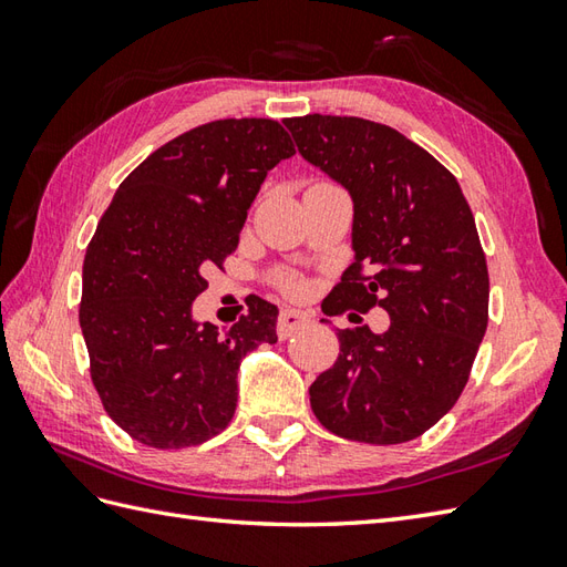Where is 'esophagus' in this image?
Wrapping results in <instances>:
<instances>
[{"mask_svg":"<svg viewBox=\"0 0 567 567\" xmlns=\"http://www.w3.org/2000/svg\"><path fill=\"white\" fill-rule=\"evenodd\" d=\"M309 321H311V317L307 315V311L282 309L280 311V319H277V336H280V339H290L295 331L305 329Z\"/></svg>","mask_w":567,"mask_h":567,"instance_id":"obj_1","label":"esophagus"}]
</instances>
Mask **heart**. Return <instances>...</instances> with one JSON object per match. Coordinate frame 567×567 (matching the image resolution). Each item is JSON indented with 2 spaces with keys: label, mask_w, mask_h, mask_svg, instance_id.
Masks as SVG:
<instances>
[{
  "label": "heart",
  "mask_w": 567,
  "mask_h": 567,
  "mask_svg": "<svg viewBox=\"0 0 567 567\" xmlns=\"http://www.w3.org/2000/svg\"><path fill=\"white\" fill-rule=\"evenodd\" d=\"M287 287H290V290H292V287H295V285H292V282H290V285H287Z\"/></svg>",
  "instance_id": "heart-1"
}]
</instances>
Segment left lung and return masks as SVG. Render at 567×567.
Masks as SVG:
<instances>
[{
    "label": "left lung",
    "mask_w": 567,
    "mask_h": 567,
    "mask_svg": "<svg viewBox=\"0 0 567 567\" xmlns=\"http://www.w3.org/2000/svg\"><path fill=\"white\" fill-rule=\"evenodd\" d=\"M299 155L353 202V262L331 311L382 307L390 329L339 331L311 382L321 426L348 441L404 443L461 396L487 331L489 277L457 179L414 141L358 116L285 118Z\"/></svg>",
    "instance_id": "8db88e82"
}]
</instances>
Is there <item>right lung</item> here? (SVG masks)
<instances>
[{"mask_svg":"<svg viewBox=\"0 0 567 567\" xmlns=\"http://www.w3.org/2000/svg\"><path fill=\"white\" fill-rule=\"evenodd\" d=\"M292 155L272 118H221L167 141L118 185L84 256L80 329L106 414L136 441L216 436L236 412L240 360L277 341V307L260 297L224 333L192 302L236 250L265 175Z\"/></svg>","mask_w":567,"mask_h":567,"instance_id":"right-lung-1","label":"right lung"}]
</instances>
